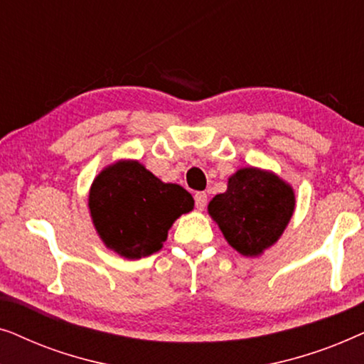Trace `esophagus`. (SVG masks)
Listing matches in <instances>:
<instances>
[{
    "label": "esophagus",
    "mask_w": 364,
    "mask_h": 364,
    "mask_svg": "<svg viewBox=\"0 0 364 364\" xmlns=\"http://www.w3.org/2000/svg\"><path fill=\"white\" fill-rule=\"evenodd\" d=\"M196 207L198 208V210H203V208H205V205H207V193L205 192H197L196 193Z\"/></svg>",
    "instance_id": "esophagus-1"
}]
</instances>
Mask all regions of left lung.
<instances>
[{
  "label": "left lung",
  "instance_id": "left-lung-1",
  "mask_svg": "<svg viewBox=\"0 0 364 364\" xmlns=\"http://www.w3.org/2000/svg\"><path fill=\"white\" fill-rule=\"evenodd\" d=\"M295 203L293 187L275 172L243 167L228 177L227 191L207 208L228 245L243 257H258L280 240Z\"/></svg>",
  "mask_w": 364,
  "mask_h": 364
}]
</instances>
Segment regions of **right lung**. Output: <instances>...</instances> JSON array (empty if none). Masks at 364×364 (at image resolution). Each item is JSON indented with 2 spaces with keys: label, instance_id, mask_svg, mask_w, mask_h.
I'll return each instance as SVG.
<instances>
[{
  "label": "right lung",
  "instance_id": "1",
  "mask_svg": "<svg viewBox=\"0 0 364 364\" xmlns=\"http://www.w3.org/2000/svg\"><path fill=\"white\" fill-rule=\"evenodd\" d=\"M89 212L109 250L129 260L159 252L193 198L177 183H166L139 161L121 159L104 167L89 188Z\"/></svg>",
  "mask_w": 364,
  "mask_h": 364
}]
</instances>
